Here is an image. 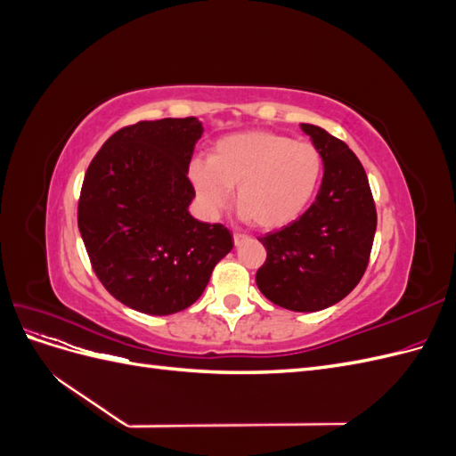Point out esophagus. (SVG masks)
<instances>
[{
	"instance_id": "34e87169",
	"label": "esophagus",
	"mask_w": 456,
	"mask_h": 456,
	"mask_svg": "<svg viewBox=\"0 0 456 456\" xmlns=\"http://www.w3.org/2000/svg\"><path fill=\"white\" fill-rule=\"evenodd\" d=\"M247 240H249V236H245V233H241V232H233V245L236 247H240Z\"/></svg>"
}]
</instances>
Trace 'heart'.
Returning a JSON list of instances; mask_svg holds the SVG:
<instances>
[{"label":"heart","mask_w":456,"mask_h":456,"mask_svg":"<svg viewBox=\"0 0 456 456\" xmlns=\"http://www.w3.org/2000/svg\"><path fill=\"white\" fill-rule=\"evenodd\" d=\"M323 178V156L312 142L270 131L223 136L209 161L190 165V181L209 213L228 203L236 188L241 216L265 230L295 223L312 205Z\"/></svg>","instance_id":"obj_1"}]
</instances>
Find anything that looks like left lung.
<instances>
[{
    "label": "left lung",
    "mask_w": 456,
    "mask_h": 456,
    "mask_svg": "<svg viewBox=\"0 0 456 456\" xmlns=\"http://www.w3.org/2000/svg\"><path fill=\"white\" fill-rule=\"evenodd\" d=\"M300 127L322 151L323 181L305 215L258 238L266 260L256 285L281 308L317 312L337 305L363 278L377 209L363 165L346 142L310 123Z\"/></svg>",
    "instance_id": "left-lung-1"
}]
</instances>
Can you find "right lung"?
Returning a JSON list of instances; mask_svg holds the SVG:
<instances>
[{"mask_svg":"<svg viewBox=\"0 0 456 456\" xmlns=\"http://www.w3.org/2000/svg\"><path fill=\"white\" fill-rule=\"evenodd\" d=\"M201 133L196 118L139 121L110 136L86 173L77 226L91 266L136 312L169 315L194 305L233 247L226 226L188 211Z\"/></svg>","mask_w":456,"mask_h":456,"instance_id":"add662e5","label":"right lung"}]
</instances>
